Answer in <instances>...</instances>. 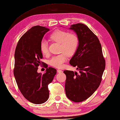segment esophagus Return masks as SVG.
Instances as JSON below:
<instances>
[{"instance_id": "34e87169", "label": "esophagus", "mask_w": 120, "mask_h": 120, "mask_svg": "<svg viewBox=\"0 0 120 120\" xmlns=\"http://www.w3.org/2000/svg\"><path fill=\"white\" fill-rule=\"evenodd\" d=\"M57 71L58 73H61V72H62V70H60V69H57Z\"/></svg>"}]
</instances>
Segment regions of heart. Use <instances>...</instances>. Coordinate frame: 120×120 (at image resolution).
<instances>
[{
	"mask_svg": "<svg viewBox=\"0 0 120 120\" xmlns=\"http://www.w3.org/2000/svg\"><path fill=\"white\" fill-rule=\"evenodd\" d=\"M50 38L53 41L60 43V51L62 53L52 57L49 60V64L55 68H62L68 55L72 56L77 51L79 45V38L76 34L63 30L55 31L50 35ZM40 48L43 55L48 54V43L45 40L42 41Z\"/></svg>",
	"mask_w": 120,
	"mask_h": 120,
	"instance_id": "heart-1",
	"label": "heart"
}]
</instances>
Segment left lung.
<instances>
[{"label": "left lung", "mask_w": 120, "mask_h": 120, "mask_svg": "<svg viewBox=\"0 0 120 120\" xmlns=\"http://www.w3.org/2000/svg\"><path fill=\"white\" fill-rule=\"evenodd\" d=\"M79 38L77 51L70 60L79 73L66 70L65 91L67 97L75 102L89 98L100 86L105 68V60L98 37L82 23L72 25Z\"/></svg>", "instance_id": "left-lung-1"}]
</instances>
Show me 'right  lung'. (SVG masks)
Returning a JSON list of instances; mask_svg holds the SVG:
<instances>
[{
	"instance_id": "1",
	"label": "right lung",
	"mask_w": 120,
	"mask_h": 120,
	"mask_svg": "<svg viewBox=\"0 0 120 120\" xmlns=\"http://www.w3.org/2000/svg\"><path fill=\"white\" fill-rule=\"evenodd\" d=\"M49 29L37 25L23 35L17 43L15 52L14 75L20 92L28 101L34 104L44 103L49 97L48 86L56 73L55 69L49 67L42 75L37 72L42 64L43 55L40 43Z\"/></svg>"
}]
</instances>
